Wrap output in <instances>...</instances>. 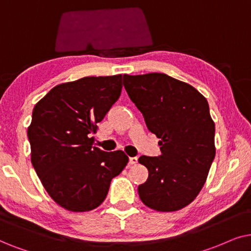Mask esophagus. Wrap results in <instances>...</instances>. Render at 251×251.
Wrapping results in <instances>:
<instances>
[{"mask_svg":"<svg viewBox=\"0 0 251 251\" xmlns=\"http://www.w3.org/2000/svg\"><path fill=\"white\" fill-rule=\"evenodd\" d=\"M128 163L131 165H134V164H136V163H138V157H129L128 158Z\"/></svg>","mask_w":251,"mask_h":251,"instance_id":"esophagus-1","label":"esophagus"}]
</instances>
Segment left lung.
Returning a JSON list of instances; mask_svg holds the SVG:
<instances>
[{
  "mask_svg": "<svg viewBox=\"0 0 251 251\" xmlns=\"http://www.w3.org/2000/svg\"><path fill=\"white\" fill-rule=\"evenodd\" d=\"M124 87L160 139V155L141 156L149 171L138 187L141 201L156 211L185 208L198 196L215 158V123L206 99L193 86L164 73L124 75Z\"/></svg>",
  "mask_w": 251,
  "mask_h": 251,
  "instance_id": "1",
  "label": "left lung"
}]
</instances>
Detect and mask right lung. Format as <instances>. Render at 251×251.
Returning <instances> with one entry per match:
<instances>
[{
    "mask_svg": "<svg viewBox=\"0 0 251 251\" xmlns=\"http://www.w3.org/2000/svg\"><path fill=\"white\" fill-rule=\"evenodd\" d=\"M122 75L58 85L36 103L27 129L31 160L53 201L73 212L93 210L128 157L93 147V133L122 93Z\"/></svg>",
    "mask_w": 251,
    "mask_h": 251,
    "instance_id": "1",
    "label": "right lung"
}]
</instances>
